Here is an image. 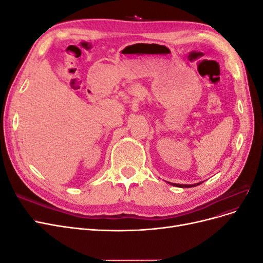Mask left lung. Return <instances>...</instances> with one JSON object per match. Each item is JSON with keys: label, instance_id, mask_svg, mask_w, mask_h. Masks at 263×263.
<instances>
[{"label": "left lung", "instance_id": "obj_1", "mask_svg": "<svg viewBox=\"0 0 263 263\" xmlns=\"http://www.w3.org/2000/svg\"><path fill=\"white\" fill-rule=\"evenodd\" d=\"M202 182H200V183H195V184H177V183H171L172 185H174V186H178V187H193V186H196V185H198V184H201Z\"/></svg>", "mask_w": 263, "mask_h": 263}]
</instances>
